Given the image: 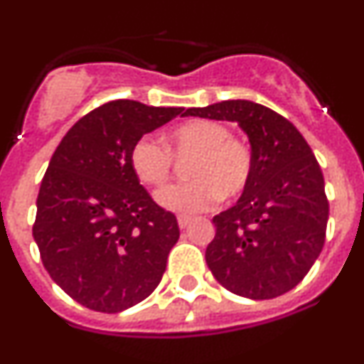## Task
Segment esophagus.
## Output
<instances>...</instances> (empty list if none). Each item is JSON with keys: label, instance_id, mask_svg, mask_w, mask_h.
I'll list each match as a JSON object with an SVG mask.
<instances>
[{"label": "esophagus", "instance_id": "esophagus-1", "mask_svg": "<svg viewBox=\"0 0 364 364\" xmlns=\"http://www.w3.org/2000/svg\"><path fill=\"white\" fill-rule=\"evenodd\" d=\"M190 222H192V216H185V215H179L178 216L179 229H186V227L190 225Z\"/></svg>", "mask_w": 364, "mask_h": 364}]
</instances>
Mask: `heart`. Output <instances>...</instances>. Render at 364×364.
<instances>
[{
    "label": "heart",
    "instance_id": "obj_1",
    "mask_svg": "<svg viewBox=\"0 0 364 364\" xmlns=\"http://www.w3.org/2000/svg\"><path fill=\"white\" fill-rule=\"evenodd\" d=\"M165 146L141 137L130 149V167L144 185L159 186L172 172L176 159H188L186 174L192 179L156 192V203L168 211L192 215L213 208L223 197L243 192L252 179L253 155L247 142L232 137L220 121L190 119L172 128Z\"/></svg>",
    "mask_w": 364,
    "mask_h": 364
}]
</instances>
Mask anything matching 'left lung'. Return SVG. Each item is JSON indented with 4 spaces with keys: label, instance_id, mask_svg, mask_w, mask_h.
Returning <instances> with one entry per match:
<instances>
[{
    "label": "left lung",
    "instance_id": "obj_1",
    "mask_svg": "<svg viewBox=\"0 0 364 364\" xmlns=\"http://www.w3.org/2000/svg\"><path fill=\"white\" fill-rule=\"evenodd\" d=\"M183 116L237 123L252 146L250 183L213 218L216 234L205 248L213 277L248 299L285 294L306 277L326 240L329 204L310 146L291 121L250 100L192 107Z\"/></svg>",
    "mask_w": 364,
    "mask_h": 364
}]
</instances>
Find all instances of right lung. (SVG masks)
Here are the masks:
<instances>
[{
	"label": "right lung",
	"mask_w": 364,
	"mask_h": 364,
	"mask_svg": "<svg viewBox=\"0 0 364 364\" xmlns=\"http://www.w3.org/2000/svg\"><path fill=\"white\" fill-rule=\"evenodd\" d=\"M181 112L107 102L70 128L49 161L33 237L50 278L90 310L117 314L160 284L178 220L139 183L130 149Z\"/></svg>",
	"instance_id": "obj_1"
}]
</instances>
